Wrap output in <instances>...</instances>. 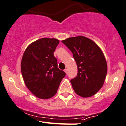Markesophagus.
I'll return each instance as SVG.
<instances>
[{"instance_id": "esophagus-1", "label": "esophagus", "mask_w": 126, "mask_h": 126, "mask_svg": "<svg viewBox=\"0 0 126 126\" xmlns=\"http://www.w3.org/2000/svg\"><path fill=\"white\" fill-rule=\"evenodd\" d=\"M64 72H65V73H67V68H65V69L64 70Z\"/></svg>"}]
</instances>
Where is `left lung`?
<instances>
[{
  "label": "left lung",
  "instance_id": "1",
  "mask_svg": "<svg viewBox=\"0 0 126 126\" xmlns=\"http://www.w3.org/2000/svg\"><path fill=\"white\" fill-rule=\"evenodd\" d=\"M62 42L73 53L78 67L77 76L70 81L73 90L82 97L95 95L107 76V63L102 51L84 36L70 37Z\"/></svg>",
  "mask_w": 126,
  "mask_h": 126
}]
</instances>
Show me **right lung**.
Returning <instances> with one entry per match:
<instances>
[{"label":"right lung","instance_id":"obj_1","mask_svg":"<svg viewBox=\"0 0 126 126\" xmlns=\"http://www.w3.org/2000/svg\"><path fill=\"white\" fill-rule=\"evenodd\" d=\"M59 43L56 38H40L31 43L22 56V78L29 90L39 99L54 96L65 76V73L58 68L53 54Z\"/></svg>","mask_w":126,"mask_h":126}]
</instances>
